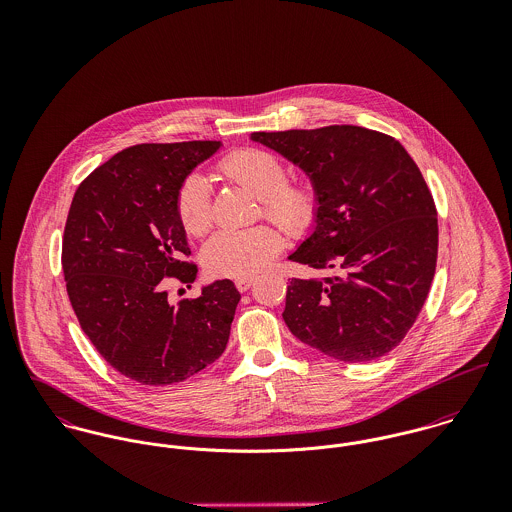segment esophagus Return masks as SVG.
Returning <instances> with one entry per match:
<instances>
[{
  "label": "esophagus",
  "mask_w": 512,
  "mask_h": 512,
  "mask_svg": "<svg viewBox=\"0 0 512 512\" xmlns=\"http://www.w3.org/2000/svg\"><path fill=\"white\" fill-rule=\"evenodd\" d=\"M234 284H236V290H238V292H248L250 286L254 284V280H252V278H238Z\"/></svg>",
  "instance_id": "34e87169"
}]
</instances>
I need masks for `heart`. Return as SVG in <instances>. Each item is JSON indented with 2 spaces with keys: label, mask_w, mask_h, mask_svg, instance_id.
Instances as JSON below:
<instances>
[{
  "label": "heart",
  "mask_w": 512,
  "mask_h": 512,
  "mask_svg": "<svg viewBox=\"0 0 512 512\" xmlns=\"http://www.w3.org/2000/svg\"><path fill=\"white\" fill-rule=\"evenodd\" d=\"M219 167L230 183L260 199L264 215L288 234L299 236L313 226L319 211L313 183L288 181V169L276 153L246 147L224 157ZM177 215L193 236H203L213 226L211 191L201 175H191L183 181L177 193ZM282 246V234L272 224L220 230L205 244L203 262L213 276L250 278L264 270L280 254Z\"/></svg>",
  "instance_id": "heart-1"
}]
</instances>
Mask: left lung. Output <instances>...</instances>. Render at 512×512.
<instances>
[{
	"instance_id": "obj_1",
	"label": "left lung",
	"mask_w": 512,
	"mask_h": 512,
	"mask_svg": "<svg viewBox=\"0 0 512 512\" xmlns=\"http://www.w3.org/2000/svg\"><path fill=\"white\" fill-rule=\"evenodd\" d=\"M297 165L319 211L290 254L315 278H292L282 313L293 335L343 363L390 353L410 331L438 260V213L408 151L361 126L254 132Z\"/></svg>"
}]
</instances>
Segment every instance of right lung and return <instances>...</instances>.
Segmentation results:
<instances>
[{
	"label": "right lung",
	"instance_id": "add662e5",
	"mask_svg": "<svg viewBox=\"0 0 512 512\" xmlns=\"http://www.w3.org/2000/svg\"><path fill=\"white\" fill-rule=\"evenodd\" d=\"M220 142L140 144L96 167L76 189L63 236L67 292L104 361L147 386L213 365L226 349L240 293L230 280L171 305L167 280L191 286L197 266L177 193Z\"/></svg>",
	"mask_w": 512,
	"mask_h": 512
}]
</instances>
